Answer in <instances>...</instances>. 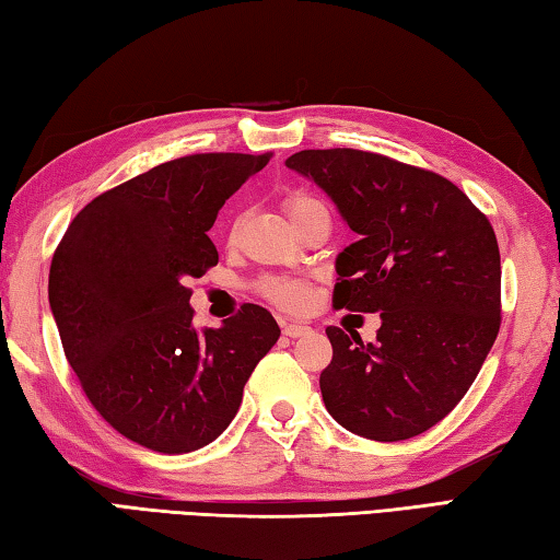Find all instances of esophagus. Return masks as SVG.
<instances>
[{
    "mask_svg": "<svg viewBox=\"0 0 560 560\" xmlns=\"http://www.w3.org/2000/svg\"><path fill=\"white\" fill-rule=\"evenodd\" d=\"M312 326L307 324H300V322H290V324H282V334L290 336V339H300V336L310 334Z\"/></svg>",
    "mask_w": 560,
    "mask_h": 560,
    "instance_id": "esophagus-1",
    "label": "esophagus"
}]
</instances>
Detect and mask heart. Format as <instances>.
Listing matches in <instances>:
<instances>
[{
  "label": "heart",
  "mask_w": 560,
  "mask_h": 560,
  "mask_svg": "<svg viewBox=\"0 0 560 560\" xmlns=\"http://www.w3.org/2000/svg\"><path fill=\"white\" fill-rule=\"evenodd\" d=\"M322 202H316L314 197L304 195V192H292L284 199V212L292 219V224L300 217H304L312 209H319ZM260 290L266 294L268 300H272L276 304L284 310H300L307 302V282L304 280H294V278H268L260 282Z\"/></svg>",
  "instance_id": "heart-1"
}]
</instances>
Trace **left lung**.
Listing matches in <instances>:
<instances>
[{"label": "left lung", "mask_w": 560, "mask_h": 560, "mask_svg": "<svg viewBox=\"0 0 560 560\" xmlns=\"http://www.w3.org/2000/svg\"><path fill=\"white\" fill-rule=\"evenodd\" d=\"M284 165L319 185L358 234L336 258L334 304L383 319L373 343L326 329V409L373 441L424 434L498 339L502 270L488 217L446 177L380 153L300 151Z\"/></svg>", "instance_id": "obj_1"}]
</instances>
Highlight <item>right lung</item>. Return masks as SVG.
<instances>
[{
	"instance_id": "obj_1",
	"label": "right lung",
	"mask_w": 560,
	"mask_h": 560,
	"mask_svg": "<svg viewBox=\"0 0 560 560\" xmlns=\"http://www.w3.org/2000/svg\"><path fill=\"white\" fill-rule=\"evenodd\" d=\"M270 153H197L109 189L52 253L48 302L92 407L158 453L197 451L224 431L253 368L280 339L258 304L195 329L185 282L217 266L219 209Z\"/></svg>"
}]
</instances>
